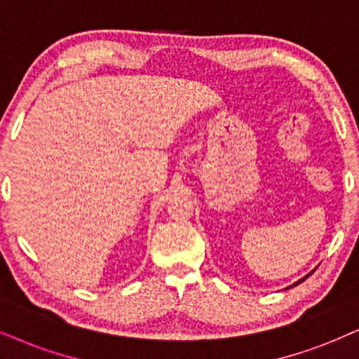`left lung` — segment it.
<instances>
[{
  "label": "left lung",
  "instance_id": "left-lung-1",
  "mask_svg": "<svg viewBox=\"0 0 359 359\" xmlns=\"http://www.w3.org/2000/svg\"><path fill=\"white\" fill-rule=\"evenodd\" d=\"M311 273H313V271H311ZM311 273H310V275H311ZM310 275H306V276H305V278H302L300 281H297V283H294V285H292V287H297V285H300V283H302V281H305V280H306V278H308V276H310Z\"/></svg>",
  "mask_w": 359,
  "mask_h": 359
}]
</instances>
